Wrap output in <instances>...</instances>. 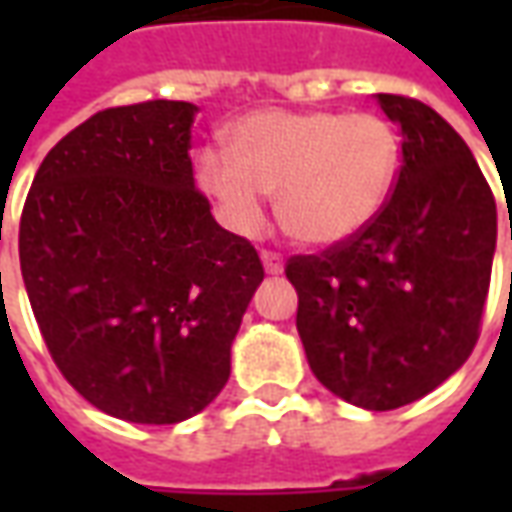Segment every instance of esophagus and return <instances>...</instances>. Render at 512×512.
Segmentation results:
<instances>
[{"label":"esophagus","mask_w":512,"mask_h":512,"mask_svg":"<svg viewBox=\"0 0 512 512\" xmlns=\"http://www.w3.org/2000/svg\"><path fill=\"white\" fill-rule=\"evenodd\" d=\"M263 266H266L268 274H282V268H285V260L279 252H271V249H263Z\"/></svg>","instance_id":"obj_1"}]
</instances>
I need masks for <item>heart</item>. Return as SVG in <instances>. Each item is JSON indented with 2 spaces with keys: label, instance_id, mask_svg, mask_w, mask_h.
<instances>
[{
  "label": "heart",
  "instance_id": "b5f03b06",
  "mask_svg": "<svg viewBox=\"0 0 512 512\" xmlns=\"http://www.w3.org/2000/svg\"><path fill=\"white\" fill-rule=\"evenodd\" d=\"M230 150L202 147L200 189L235 233L252 235L277 191L285 233L307 246H337L376 222L400 169V139L376 112L260 109L227 128Z\"/></svg>",
  "mask_w": 512,
  "mask_h": 512
}]
</instances>
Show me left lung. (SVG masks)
<instances>
[{
	"mask_svg": "<svg viewBox=\"0 0 512 512\" xmlns=\"http://www.w3.org/2000/svg\"><path fill=\"white\" fill-rule=\"evenodd\" d=\"M400 126L395 189L376 222L321 255H293L312 373L367 411L433 392L480 337L496 249V202L458 131L428 104L378 93Z\"/></svg>",
	"mask_w": 512,
	"mask_h": 512,
	"instance_id": "obj_1",
	"label": "left lung"
}]
</instances>
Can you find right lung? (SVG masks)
Wrapping results in <instances>:
<instances>
[{"label": "right lung", "mask_w": 512, "mask_h": 512, "mask_svg": "<svg viewBox=\"0 0 512 512\" xmlns=\"http://www.w3.org/2000/svg\"><path fill=\"white\" fill-rule=\"evenodd\" d=\"M186 101L104 109L43 158L18 257L54 365L95 408L175 425L230 378L257 249L194 186Z\"/></svg>", "instance_id": "add662e5"}]
</instances>
